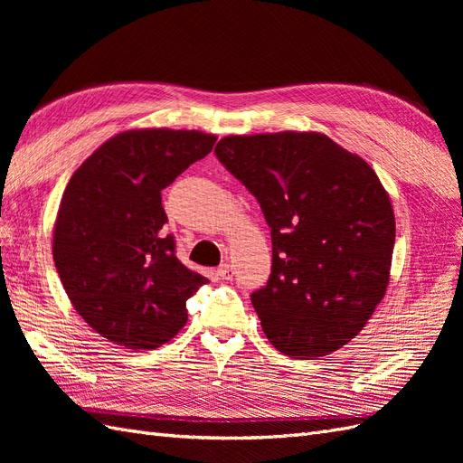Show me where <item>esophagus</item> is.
I'll return each mask as SVG.
<instances>
[{
	"label": "esophagus",
	"mask_w": 463,
	"mask_h": 463,
	"mask_svg": "<svg viewBox=\"0 0 463 463\" xmlns=\"http://www.w3.org/2000/svg\"><path fill=\"white\" fill-rule=\"evenodd\" d=\"M233 266L232 264H228V262H223L220 269H218V276L220 278H223V279H233Z\"/></svg>",
	"instance_id": "34e87169"
}]
</instances>
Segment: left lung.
<instances>
[{
	"mask_svg": "<svg viewBox=\"0 0 463 463\" xmlns=\"http://www.w3.org/2000/svg\"><path fill=\"white\" fill-rule=\"evenodd\" d=\"M216 158L270 228L272 270L250 293L279 352H335L367 325L388 286L396 220L373 167L320 133L226 137Z\"/></svg>",
	"mask_w": 463,
	"mask_h": 463,
	"instance_id": "obj_1",
	"label": "left lung"
}]
</instances>
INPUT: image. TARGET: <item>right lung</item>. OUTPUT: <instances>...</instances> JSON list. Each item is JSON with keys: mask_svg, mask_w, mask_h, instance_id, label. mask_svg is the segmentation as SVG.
<instances>
[{"mask_svg": "<svg viewBox=\"0 0 463 463\" xmlns=\"http://www.w3.org/2000/svg\"><path fill=\"white\" fill-rule=\"evenodd\" d=\"M214 143L199 131H125L69 179L53 262L77 313L106 340L156 349L185 326L187 299L208 279L177 259L162 189Z\"/></svg>", "mask_w": 463, "mask_h": 463, "instance_id": "obj_1", "label": "right lung"}]
</instances>
